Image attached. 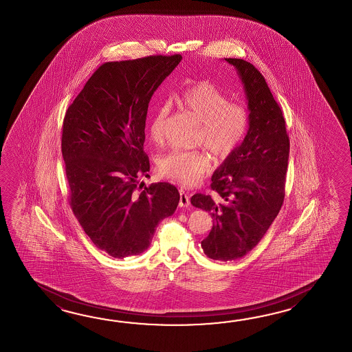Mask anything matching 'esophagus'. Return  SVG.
Listing matches in <instances>:
<instances>
[{"label": "esophagus", "instance_id": "34e87169", "mask_svg": "<svg viewBox=\"0 0 352 352\" xmlns=\"http://www.w3.org/2000/svg\"><path fill=\"white\" fill-rule=\"evenodd\" d=\"M190 204V195L185 190L179 188V206L181 208H187Z\"/></svg>", "mask_w": 352, "mask_h": 352}]
</instances>
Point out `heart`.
Returning <instances> with one entry per match:
<instances>
[{"mask_svg": "<svg viewBox=\"0 0 352 352\" xmlns=\"http://www.w3.org/2000/svg\"><path fill=\"white\" fill-rule=\"evenodd\" d=\"M179 111L200 122L196 143L219 158L229 157L244 141L249 128V112L243 103L229 100L214 84L200 82L187 87L175 98ZM170 107L158 104L148 122L151 142L161 144ZM210 157L202 150H173L158 160V170L182 185H192L209 173Z\"/></svg>", "mask_w": 352, "mask_h": 352, "instance_id": "heart-1", "label": "heart"}]
</instances>
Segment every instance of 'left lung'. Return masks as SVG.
I'll list each match as a JSON object with an SVG mask.
<instances>
[{
    "mask_svg": "<svg viewBox=\"0 0 352 352\" xmlns=\"http://www.w3.org/2000/svg\"><path fill=\"white\" fill-rule=\"evenodd\" d=\"M238 69L249 108L243 143L211 177V195L196 194L191 204L209 211L212 228L201 247L214 261L247 255L277 217L285 195L289 137L280 105L262 73L243 59H225Z\"/></svg>",
    "mask_w": 352,
    "mask_h": 352,
    "instance_id": "left-lung-1",
    "label": "left lung"
}]
</instances>
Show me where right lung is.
Masks as SVG:
<instances>
[{
  "mask_svg": "<svg viewBox=\"0 0 352 352\" xmlns=\"http://www.w3.org/2000/svg\"><path fill=\"white\" fill-rule=\"evenodd\" d=\"M182 56L108 61L85 82L63 120L61 152L69 204L93 244L123 259L150 247L158 223L179 205L168 182L144 187L148 103Z\"/></svg>",
  "mask_w": 352,
  "mask_h": 352,
  "instance_id": "add662e5",
  "label": "right lung"
}]
</instances>
